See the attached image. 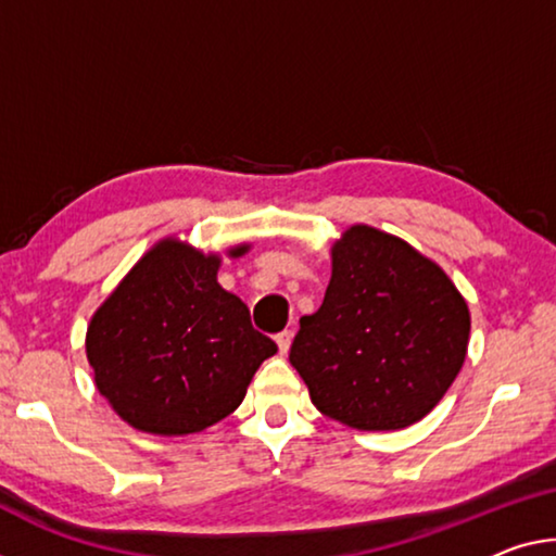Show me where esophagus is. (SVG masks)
Listing matches in <instances>:
<instances>
[{
	"label": "esophagus",
	"instance_id": "1",
	"mask_svg": "<svg viewBox=\"0 0 556 556\" xmlns=\"http://www.w3.org/2000/svg\"><path fill=\"white\" fill-rule=\"evenodd\" d=\"M276 343H278L280 355H286V353H288V348H290V343H293V332H290V330L278 332V336H276Z\"/></svg>",
	"mask_w": 556,
	"mask_h": 556
}]
</instances>
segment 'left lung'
<instances>
[{
	"mask_svg": "<svg viewBox=\"0 0 556 556\" xmlns=\"http://www.w3.org/2000/svg\"><path fill=\"white\" fill-rule=\"evenodd\" d=\"M467 340V303L438 263L403 238L350 226L290 365L323 415L355 430H403L455 382Z\"/></svg>",
	"mask_w": 556,
	"mask_h": 556,
	"instance_id": "8db88e82",
	"label": "left lung"
}]
</instances>
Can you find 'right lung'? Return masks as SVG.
Masks as SVG:
<instances>
[{"label":"right lung","instance_id":"right-lung-1","mask_svg":"<svg viewBox=\"0 0 556 556\" xmlns=\"http://www.w3.org/2000/svg\"><path fill=\"white\" fill-rule=\"evenodd\" d=\"M249 243L228 255H243ZM220 258L164 238L126 273L89 323L93 380L122 420L151 434H191L243 403L278 353L241 298L218 286Z\"/></svg>","mask_w":556,"mask_h":556}]
</instances>
